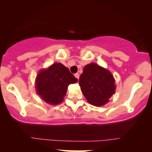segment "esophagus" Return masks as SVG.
<instances>
[{
    "label": "esophagus",
    "instance_id": "34e87169",
    "mask_svg": "<svg viewBox=\"0 0 152 152\" xmlns=\"http://www.w3.org/2000/svg\"><path fill=\"white\" fill-rule=\"evenodd\" d=\"M74 76H75V77H76V78H79V74H78V73H76V74H74Z\"/></svg>",
    "mask_w": 152,
    "mask_h": 152
}]
</instances>
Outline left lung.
Returning <instances> with one entry per match:
<instances>
[{
  "mask_svg": "<svg viewBox=\"0 0 152 152\" xmlns=\"http://www.w3.org/2000/svg\"><path fill=\"white\" fill-rule=\"evenodd\" d=\"M112 74L96 64H88L79 78V85L87 102L96 106L104 105L115 93Z\"/></svg>",
  "mask_w": 152,
  "mask_h": 152,
  "instance_id": "1",
  "label": "left lung"
}]
</instances>
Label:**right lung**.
<instances>
[{
  "label": "right lung",
  "mask_w": 152,
  "mask_h": 152,
  "mask_svg": "<svg viewBox=\"0 0 152 152\" xmlns=\"http://www.w3.org/2000/svg\"><path fill=\"white\" fill-rule=\"evenodd\" d=\"M78 79L61 63H55L46 70H41L36 78L37 93L46 103L53 105L60 104L71 83Z\"/></svg>",
  "instance_id": "obj_1"
}]
</instances>
